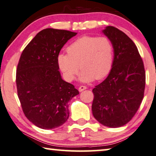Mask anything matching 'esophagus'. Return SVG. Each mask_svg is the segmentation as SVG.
Returning a JSON list of instances; mask_svg holds the SVG:
<instances>
[{
    "label": "esophagus",
    "mask_w": 156,
    "mask_h": 156,
    "mask_svg": "<svg viewBox=\"0 0 156 156\" xmlns=\"http://www.w3.org/2000/svg\"><path fill=\"white\" fill-rule=\"evenodd\" d=\"M86 89H87V87L84 86V85H81V86L79 87V88H78L79 91H80V92H82V91L84 90H86Z\"/></svg>",
    "instance_id": "obj_1"
}]
</instances>
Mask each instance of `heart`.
Instances as JSON below:
<instances>
[{"label": "heart", "instance_id": "obj_1", "mask_svg": "<svg viewBox=\"0 0 156 156\" xmlns=\"http://www.w3.org/2000/svg\"><path fill=\"white\" fill-rule=\"evenodd\" d=\"M66 51L58 56V64L68 80H73L79 66L83 82L102 80L112 69L115 47L108 37L83 36L71 43Z\"/></svg>", "mask_w": 156, "mask_h": 156}]
</instances>
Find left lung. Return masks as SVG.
I'll return each mask as SVG.
<instances>
[{
	"instance_id": "left-lung-1",
	"label": "left lung",
	"mask_w": 156,
	"mask_h": 156,
	"mask_svg": "<svg viewBox=\"0 0 156 156\" xmlns=\"http://www.w3.org/2000/svg\"><path fill=\"white\" fill-rule=\"evenodd\" d=\"M102 32L114 44V63L107 78L93 89L92 111L100 124L117 128L127 124L139 109L146 72L136 46L126 34L112 26Z\"/></svg>"
}]
</instances>
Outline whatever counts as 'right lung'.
Returning <instances> with one entry per match:
<instances>
[{
    "instance_id": "obj_1",
    "label": "right lung",
    "mask_w": 156,
    "mask_h": 156,
    "mask_svg": "<svg viewBox=\"0 0 156 156\" xmlns=\"http://www.w3.org/2000/svg\"><path fill=\"white\" fill-rule=\"evenodd\" d=\"M68 30H41L26 46L16 71L20 102L25 117L35 126L51 129L69 117V102L79 94L61 78L58 56L68 40L76 35Z\"/></svg>"
}]
</instances>
